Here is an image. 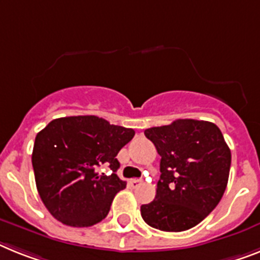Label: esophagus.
<instances>
[{
    "label": "esophagus",
    "instance_id": "1",
    "mask_svg": "<svg viewBox=\"0 0 260 260\" xmlns=\"http://www.w3.org/2000/svg\"><path fill=\"white\" fill-rule=\"evenodd\" d=\"M141 184H143V180H141V178H134V180H131V185L134 187L140 186Z\"/></svg>",
    "mask_w": 260,
    "mask_h": 260
}]
</instances>
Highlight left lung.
<instances>
[{
  "instance_id": "8db88e82",
  "label": "left lung",
  "mask_w": 260,
  "mask_h": 260,
  "mask_svg": "<svg viewBox=\"0 0 260 260\" xmlns=\"http://www.w3.org/2000/svg\"><path fill=\"white\" fill-rule=\"evenodd\" d=\"M161 156L156 198L141 217L161 231H185L204 221L228 186L230 148L210 121L178 119L144 131Z\"/></svg>"
}]
</instances>
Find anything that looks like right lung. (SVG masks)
<instances>
[{
    "label": "right lung",
    "instance_id": "add662e5",
    "mask_svg": "<svg viewBox=\"0 0 260 260\" xmlns=\"http://www.w3.org/2000/svg\"><path fill=\"white\" fill-rule=\"evenodd\" d=\"M134 136L132 128L98 116L50 121L37 135L31 154L37 189L50 214L73 228H88L104 219L113 197L126 186L117 177L116 156ZM103 165L113 173L100 174Z\"/></svg>",
    "mask_w": 260,
    "mask_h": 260
}]
</instances>
